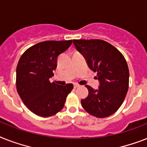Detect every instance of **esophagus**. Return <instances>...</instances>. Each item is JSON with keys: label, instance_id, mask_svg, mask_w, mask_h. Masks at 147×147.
<instances>
[{"label": "esophagus", "instance_id": "obj_1", "mask_svg": "<svg viewBox=\"0 0 147 147\" xmlns=\"http://www.w3.org/2000/svg\"><path fill=\"white\" fill-rule=\"evenodd\" d=\"M79 84H74V88H78V87H79Z\"/></svg>", "mask_w": 147, "mask_h": 147}]
</instances>
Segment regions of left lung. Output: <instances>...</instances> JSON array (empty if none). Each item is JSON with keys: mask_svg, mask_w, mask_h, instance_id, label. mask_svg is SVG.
Returning <instances> with one entry per match:
<instances>
[{"mask_svg": "<svg viewBox=\"0 0 147 147\" xmlns=\"http://www.w3.org/2000/svg\"><path fill=\"white\" fill-rule=\"evenodd\" d=\"M78 52L96 74L99 89L86 85L88 96L81 100L84 110L96 118L115 113L124 102L129 84V70L125 57L109 43L100 39L73 40Z\"/></svg>", "mask_w": 147, "mask_h": 147, "instance_id": "obj_1", "label": "left lung"}]
</instances>
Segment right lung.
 Listing matches in <instances>:
<instances>
[{
  "instance_id": "right-lung-1",
  "label": "right lung",
  "mask_w": 147,
  "mask_h": 147,
  "mask_svg": "<svg viewBox=\"0 0 147 147\" xmlns=\"http://www.w3.org/2000/svg\"><path fill=\"white\" fill-rule=\"evenodd\" d=\"M72 43L46 40L33 45L21 56L16 67V90L26 107L35 115L49 117L64 107L73 84L58 85L50 82L59 54Z\"/></svg>"
}]
</instances>
